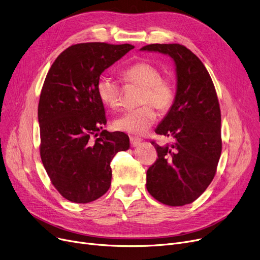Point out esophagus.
<instances>
[{"label": "esophagus", "mask_w": 260, "mask_h": 260, "mask_svg": "<svg viewBox=\"0 0 260 260\" xmlns=\"http://www.w3.org/2000/svg\"><path fill=\"white\" fill-rule=\"evenodd\" d=\"M129 140H131V145L134 146V147L139 145L140 142H141V139H140V138H137V137H131Z\"/></svg>", "instance_id": "obj_1"}]
</instances>
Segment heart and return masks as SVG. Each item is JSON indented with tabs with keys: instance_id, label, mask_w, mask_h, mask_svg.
<instances>
[{
	"instance_id": "obj_1",
	"label": "heart",
	"mask_w": 260,
	"mask_h": 260,
	"mask_svg": "<svg viewBox=\"0 0 260 260\" xmlns=\"http://www.w3.org/2000/svg\"><path fill=\"white\" fill-rule=\"evenodd\" d=\"M126 85L140 86V107L123 114L114 121L116 129L131 135H141L151 127L157 118L155 106L160 112H167L176 98L174 81L162 77L159 68L149 62H136L121 73ZM100 100L109 108L117 109L122 102V86L108 76H102L97 84Z\"/></svg>"
}]
</instances>
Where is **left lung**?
Returning a JSON list of instances; mask_svg holds the SVG:
<instances>
[{"mask_svg": "<svg viewBox=\"0 0 260 260\" xmlns=\"http://www.w3.org/2000/svg\"><path fill=\"white\" fill-rule=\"evenodd\" d=\"M141 50L169 54L175 61L177 92L156 128L175 139L156 147L158 158L146 173V188L159 202L180 207L195 201L214 179L222 148L221 113L216 89L200 59L180 44H149Z\"/></svg>", "mask_w": 260, "mask_h": 260, "instance_id": "obj_1", "label": "left lung"}]
</instances>
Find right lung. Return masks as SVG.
Returning a JSON list of instances; mask_svg holds the SVG:
<instances>
[{
  "mask_svg": "<svg viewBox=\"0 0 260 260\" xmlns=\"http://www.w3.org/2000/svg\"><path fill=\"white\" fill-rule=\"evenodd\" d=\"M133 48L101 42L72 45L45 78L38 106L40 156L52 185L72 202L103 196L111 186L114 156L129 147L126 134L102 129L106 117L97 84L106 68Z\"/></svg>",
  "mask_w": 260,
  "mask_h": 260,
  "instance_id": "right-lung-1",
  "label": "right lung"
}]
</instances>
